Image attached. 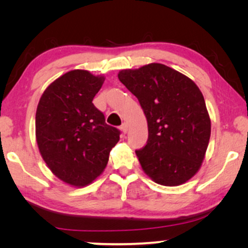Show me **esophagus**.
Wrapping results in <instances>:
<instances>
[{
    "instance_id": "esophagus-1",
    "label": "esophagus",
    "mask_w": 248,
    "mask_h": 248,
    "mask_svg": "<svg viewBox=\"0 0 248 248\" xmlns=\"http://www.w3.org/2000/svg\"><path fill=\"white\" fill-rule=\"evenodd\" d=\"M121 131L123 132V133H126V132L128 131V126H127L126 123H123L121 125Z\"/></svg>"
}]
</instances>
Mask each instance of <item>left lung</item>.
<instances>
[{
  "label": "left lung",
  "instance_id": "8db88e82",
  "mask_svg": "<svg viewBox=\"0 0 248 248\" xmlns=\"http://www.w3.org/2000/svg\"><path fill=\"white\" fill-rule=\"evenodd\" d=\"M118 79L138 98L147 117V144L135 151L142 169L158 184H184L201 167L211 134L199 87L160 63L122 70Z\"/></svg>",
  "mask_w": 248,
  "mask_h": 248
}]
</instances>
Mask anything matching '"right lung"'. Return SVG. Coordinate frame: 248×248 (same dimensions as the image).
<instances>
[{
    "instance_id": "right-lung-1",
    "label": "right lung",
    "mask_w": 248,
    "mask_h": 248,
    "mask_svg": "<svg viewBox=\"0 0 248 248\" xmlns=\"http://www.w3.org/2000/svg\"><path fill=\"white\" fill-rule=\"evenodd\" d=\"M104 81L89 71H70L46 88L37 107L40 155L53 174L70 185L96 179L120 140V130L106 124L93 104Z\"/></svg>"
}]
</instances>
